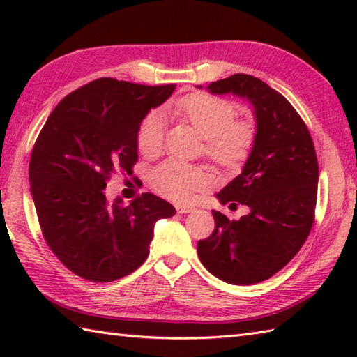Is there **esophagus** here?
I'll use <instances>...</instances> for the list:
<instances>
[{
  "instance_id": "obj_1",
  "label": "esophagus",
  "mask_w": 357,
  "mask_h": 357,
  "mask_svg": "<svg viewBox=\"0 0 357 357\" xmlns=\"http://www.w3.org/2000/svg\"><path fill=\"white\" fill-rule=\"evenodd\" d=\"M195 210V207H192V206H176V211L178 213H190V211H193Z\"/></svg>"
}]
</instances>
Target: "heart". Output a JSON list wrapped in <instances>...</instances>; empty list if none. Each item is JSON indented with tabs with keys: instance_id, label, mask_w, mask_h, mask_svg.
Returning a JSON list of instances; mask_svg holds the SVG:
<instances>
[{
	"instance_id": "heart-1",
	"label": "heart",
	"mask_w": 357,
	"mask_h": 357,
	"mask_svg": "<svg viewBox=\"0 0 357 357\" xmlns=\"http://www.w3.org/2000/svg\"><path fill=\"white\" fill-rule=\"evenodd\" d=\"M173 115L187 121L206 139V155L224 169H234L245 161L252 150L256 128L250 121H234V105L215 95L192 93L172 105ZM165 123L159 112H151L138 128V149L144 156L155 158L164 149ZM151 185L172 201H185L195 192L206 188L210 174L190 164L169 159L151 172Z\"/></svg>"
}]
</instances>
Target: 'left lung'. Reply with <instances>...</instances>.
<instances>
[{"label": "left lung", "instance_id": "8db88e82", "mask_svg": "<svg viewBox=\"0 0 357 357\" xmlns=\"http://www.w3.org/2000/svg\"><path fill=\"white\" fill-rule=\"evenodd\" d=\"M207 89L248 100L256 138L242 173L216 195L221 204L239 202L250 213L231 221L213 210L215 230L198 242V256L224 282L252 285L284 268L307 241L319 167L305 123L275 89L244 73L210 82Z\"/></svg>", "mask_w": 357, "mask_h": 357}]
</instances>
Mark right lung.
Listing matches in <instances>:
<instances>
[{
    "label": "right lung",
    "mask_w": 357,
    "mask_h": 357,
    "mask_svg": "<svg viewBox=\"0 0 357 357\" xmlns=\"http://www.w3.org/2000/svg\"><path fill=\"white\" fill-rule=\"evenodd\" d=\"M174 84L142 86L100 78L67 95L45 121L29 164L43 236L75 275L112 282L147 259L158 219L176 210L151 193L128 206L105 199L113 173L132 174L138 128Z\"/></svg>",
    "instance_id": "obj_1"
}]
</instances>
